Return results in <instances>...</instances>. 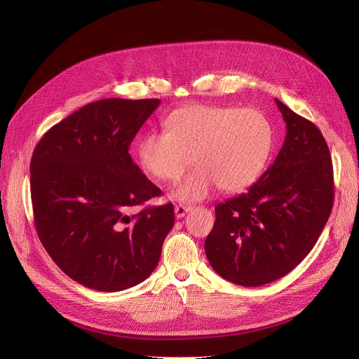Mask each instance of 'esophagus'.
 Masks as SVG:
<instances>
[{"mask_svg": "<svg viewBox=\"0 0 359 359\" xmlns=\"http://www.w3.org/2000/svg\"><path fill=\"white\" fill-rule=\"evenodd\" d=\"M192 210V206L189 205H176L175 206V214H176V218H183L186 215V212H189Z\"/></svg>", "mask_w": 359, "mask_h": 359, "instance_id": "34e87169", "label": "esophagus"}]
</instances>
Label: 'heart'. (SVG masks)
I'll list each match as a JSON object with an SVG mask.
<instances>
[{"label": "heart", "mask_w": 359, "mask_h": 359, "mask_svg": "<svg viewBox=\"0 0 359 359\" xmlns=\"http://www.w3.org/2000/svg\"><path fill=\"white\" fill-rule=\"evenodd\" d=\"M272 128L256 109L187 104L167 119V130H153L138 142L145 172L163 182L177 180L195 161L199 167L177 186L183 202L203 199L215 186L238 192L262 175L271 154Z\"/></svg>", "instance_id": "1"}]
</instances>
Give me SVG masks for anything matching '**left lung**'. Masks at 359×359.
Segmentation results:
<instances>
[{
	"instance_id": "8db88e82",
	"label": "left lung",
	"mask_w": 359,
	"mask_h": 359,
	"mask_svg": "<svg viewBox=\"0 0 359 359\" xmlns=\"http://www.w3.org/2000/svg\"><path fill=\"white\" fill-rule=\"evenodd\" d=\"M287 135L272 165L246 194L215 206L205 240L212 269L259 287L290 273L311 252L334 199L330 151L320 129L276 99Z\"/></svg>"
}]
</instances>
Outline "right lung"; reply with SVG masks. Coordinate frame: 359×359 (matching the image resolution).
<instances>
[{
	"label": "right lung",
	"instance_id": "1",
	"mask_svg": "<svg viewBox=\"0 0 359 359\" xmlns=\"http://www.w3.org/2000/svg\"><path fill=\"white\" fill-rule=\"evenodd\" d=\"M158 99H103L53 125L30 161L37 236L64 273L103 292L138 285L156 269L175 224L173 203L132 161L129 145Z\"/></svg>",
	"mask_w": 359,
	"mask_h": 359
}]
</instances>
